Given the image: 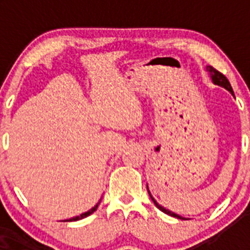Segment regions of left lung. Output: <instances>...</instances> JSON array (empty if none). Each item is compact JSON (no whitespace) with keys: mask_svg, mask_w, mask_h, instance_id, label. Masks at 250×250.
<instances>
[{"mask_svg":"<svg viewBox=\"0 0 250 250\" xmlns=\"http://www.w3.org/2000/svg\"><path fill=\"white\" fill-rule=\"evenodd\" d=\"M207 70H208V71H209V72H210L211 80H213V83H215V85L223 86V87H224V89H227V90H228V91H230L231 94H233V89H231L230 83H229L228 79H227V77H225L224 75L222 74V72L218 71V70H216V68H214L213 66H208ZM149 195H150V198H151L152 202H154V204H155L156 207H158V209H160L161 211H164V213L169 214V215H171V216H175V218H179V219H183L182 216L178 215V214L173 213V211H170V210H167V209H165V208L160 207V205H159L158 203L155 202V199H154V198H152L151 194H150V191H149Z\"/></svg>","mask_w":250,"mask_h":250,"instance_id":"left-lung-1","label":"left lung"}]
</instances>
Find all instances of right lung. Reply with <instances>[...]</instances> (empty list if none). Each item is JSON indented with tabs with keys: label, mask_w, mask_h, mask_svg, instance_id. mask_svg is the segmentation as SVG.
<instances>
[{
	"label": "right lung",
	"mask_w": 250,
	"mask_h": 250,
	"mask_svg": "<svg viewBox=\"0 0 250 250\" xmlns=\"http://www.w3.org/2000/svg\"><path fill=\"white\" fill-rule=\"evenodd\" d=\"M99 204H100V202L98 203V204L95 205L94 208H92L91 210H89V211H86V213H83V214H81L80 216H75V218H71V219L68 220V222H75V220H80V219H83V218H86V216H89L90 214H92L94 213L95 210H96V209H98V207H99Z\"/></svg>",
	"instance_id": "add662e5"
}]
</instances>
